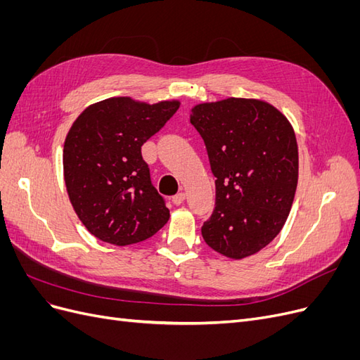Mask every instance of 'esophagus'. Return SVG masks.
Masks as SVG:
<instances>
[{
    "label": "esophagus",
    "mask_w": 360,
    "mask_h": 360,
    "mask_svg": "<svg viewBox=\"0 0 360 360\" xmlns=\"http://www.w3.org/2000/svg\"><path fill=\"white\" fill-rule=\"evenodd\" d=\"M184 198H186V195H184V192H179V193H176L172 197V202L176 204V205H180L184 201Z\"/></svg>",
    "instance_id": "34e87169"
}]
</instances>
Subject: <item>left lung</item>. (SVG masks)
I'll use <instances>...</instances> for the list:
<instances>
[{
    "mask_svg": "<svg viewBox=\"0 0 360 360\" xmlns=\"http://www.w3.org/2000/svg\"><path fill=\"white\" fill-rule=\"evenodd\" d=\"M191 123L216 177L204 242L231 259L254 255L279 234L291 210L299 179L294 129L274 105L243 97L195 105Z\"/></svg>",
    "mask_w": 360,
    "mask_h": 360,
    "instance_id": "left-lung-1",
    "label": "left lung"
}]
</instances>
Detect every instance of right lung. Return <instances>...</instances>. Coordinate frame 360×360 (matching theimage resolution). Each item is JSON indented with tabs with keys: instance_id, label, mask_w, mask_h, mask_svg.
<instances>
[{
	"instance_id": "right-lung-1",
	"label": "right lung",
	"mask_w": 360,
	"mask_h": 360,
	"mask_svg": "<svg viewBox=\"0 0 360 360\" xmlns=\"http://www.w3.org/2000/svg\"><path fill=\"white\" fill-rule=\"evenodd\" d=\"M179 106V101L150 105L110 97L86 106L69 129L64 183L75 213L99 240L127 246L168 222L169 210L151 184L141 147Z\"/></svg>"
}]
</instances>
